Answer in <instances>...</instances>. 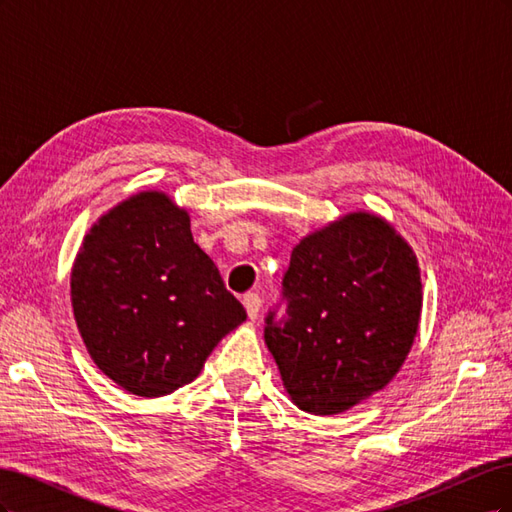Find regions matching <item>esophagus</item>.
<instances>
[{"mask_svg":"<svg viewBox=\"0 0 512 512\" xmlns=\"http://www.w3.org/2000/svg\"><path fill=\"white\" fill-rule=\"evenodd\" d=\"M243 305H245V312H247V316H250V320H256L258 312H260L258 292H247L243 297Z\"/></svg>","mask_w":512,"mask_h":512,"instance_id":"1","label":"esophagus"}]
</instances>
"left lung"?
Returning a JSON list of instances; mask_svg holds the SVG:
<instances>
[{
	"label": "left lung",
	"mask_w": 512,
	"mask_h": 512,
	"mask_svg": "<svg viewBox=\"0 0 512 512\" xmlns=\"http://www.w3.org/2000/svg\"><path fill=\"white\" fill-rule=\"evenodd\" d=\"M286 318L265 344L292 404L342 414L382 391L408 359L423 309L418 260L376 213L352 211L309 232L284 275Z\"/></svg>",
	"instance_id": "obj_1"
}]
</instances>
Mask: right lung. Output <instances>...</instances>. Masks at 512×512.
Returning a JSON list of instances; mask_svg holds the SVG:
<instances>
[{
	"mask_svg": "<svg viewBox=\"0 0 512 512\" xmlns=\"http://www.w3.org/2000/svg\"><path fill=\"white\" fill-rule=\"evenodd\" d=\"M70 299L91 361L138 397L190 384L247 318L194 243L190 213L160 190L128 196L89 228Z\"/></svg>",
	"mask_w": 512,
	"mask_h": 512,
	"instance_id": "1",
	"label": "right lung"
}]
</instances>
